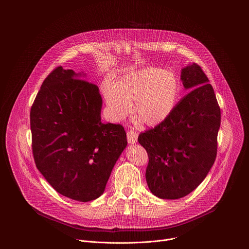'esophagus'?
<instances>
[{
    "label": "esophagus",
    "instance_id": "esophagus-1",
    "mask_svg": "<svg viewBox=\"0 0 249 249\" xmlns=\"http://www.w3.org/2000/svg\"><path fill=\"white\" fill-rule=\"evenodd\" d=\"M137 139H138V133L134 130V129H130L128 132H127V140H128V143L130 144H134L137 142Z\"/></svg>",
    "mask_w": 249,
    "mask_h": 249
}]
</instances>
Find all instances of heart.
I'll return each mask as SVG.
<instances>
[{"label":"heart","mask_w":249,"mask_h":249,"mask_svg":"<svg viewBox=\"0 0 249 249\" xmlns=\"http://www.w3.org/2000/svg\"><path fill=\"white\" fill-rule=\"evenodd\" d=\"M179 92L176 78L165 70L149 68L122 78L105 89V98L115 116L123 118L134 107L135 118L145 125H156L171 112Z\"/></svg>","instance_id":"1"}]
</instances>
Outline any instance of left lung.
Instances as JSON below:
<instances>
[{
    "label": "left lung",
    "instance_id": "left-lung-1",
    "mask_svg": "<svg viewBox=\"0 0 249 249\" xmlns=\"http://www.w3.org/2000/svg\"><path fill=\"white\" fill-rule=\"evenodd\" d=\"M181 81L192 89L168 116L141 133L139 143L149 156L146 179L161 199H179L196 189L215 162L221 108L201 67L182 69Z\"/></svg>",
    "mask_w": 249,
    "mask_h": 249
}]
</instances>
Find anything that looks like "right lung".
I'll use <instances>...</instances> for the list:
<instances>
[{"instance_id": "right-lung-1", "label": "right lung", "mask_w": 249, "mask_h": 249, "mask_svg": "<svg viewBox=\"0 0 249 249\" xmlns=\"http://www.w3.org/2000/svg\"><path fill=\"white\" fill-rule=\"evenodd\" d=\"M97 86L61 66L47 76L30 109L35 164L60 194L98 198L127 146L124 127L101 122Z\"/></svg>"}]
</instances>
